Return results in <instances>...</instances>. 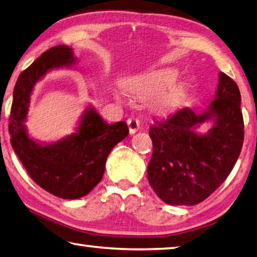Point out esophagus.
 I'll return each instance as SVG.
<instances>
[{"mask_svg": "<svg viewBox=\"0 0 257 257\" xmlns=\"http://www.w3.org/2000/svg\"><path fill=\"white\" fill-rule=\"evenodd\" d=\"M127 126H128L130 133L134 134L139 128H140V121H139L137 118H128L127 119Z\"/></svg>", "mask_w": 257, "mask_h": 257, "instance_id": "esophagus-1", "label": "esophagus"}]
</instances>
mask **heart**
I'll return each mask as SVG.
<instances>
[{
  "mask_svg": "<svg viewBox=\"0 0 257 257\" xmlns=\"http://www.w3.org/2000/svg\"><path fill=\"white\" fill-rule=\"evenodd\" d=\"M177 79V71L174 69L154 70L141 75H138L131 80L127 85V90L136 97H149L159 93L166 88L172 85ZM177 94L175 90H169L156 99L155 106L158 109H166L174 105Z\"/></svg>",
  "mask_w": 257,
  "mask_h": 257,
  "instance_id": "b5f03b06",
  "label": "heart"
}]
</instances>
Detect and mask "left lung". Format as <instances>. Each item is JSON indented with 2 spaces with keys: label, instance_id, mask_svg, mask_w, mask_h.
Instances as JSON below:
<instances>
[{
  "label": "left lung",
  "instance_id": "8db88e82",
  "mask_svg": "<svg viewBox=\"0 0 257 257\" xmlns=\"http://www.w3.org/2000/svg\"><path fill=\"white\" fill-rule=\"evenodd\" d=\"M240 100L235 81L220 72L214 99L201 114L184 107L154 120L148 181L165 203L196 205L226 181L244 141ZM209 120L213 127L200 135L196 130Z\"/></svg>",
  "mask_w": 257,
  "mask_h": 257
}]
</instances>
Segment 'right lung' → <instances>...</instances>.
Here are the masks:
<instances>
[{"mask_svg":"<svg viewBox=\"0 0 257 257\" xmlns=\"http://www.w3.org/2000/svg\"><path fill=\"white\" fill-rule=\"evenodd\" d=\"M75 63L73 51L65 45L44 52L18 78L9 124L13 150L31 179L46 192L65 200L80 199L92 191L103 176L109 152L128 136L125 121L109 125L89 106L71 136L53 143L29 137L25 121L35 84L47 72Z\"/></svg>","mask_w":257,"mask_h":257,"instance_id":"right-lung-1","label":"right lung"}]
</instances>
